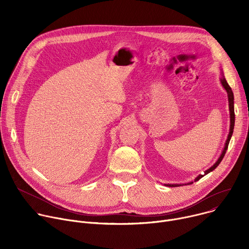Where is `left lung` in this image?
<instances>
[{
  "label": "left lung",
  "instance_id": "obj_1",
  "mask_svg": "<svg viewBox=\"0 0 249 249\" xmlns=\"http://www.w3.org/2000/svg\"><path fill=\"white\" fill-rule=\"evenodd\" d=\"M221 84H222V86L224 87V89L227 90V92H228V97H229V106H230V118H231V125H230V133H229V136H228V139H227V141H226V144H225V148H224V150H223V152H222V155L220 156V158L218 159V160L216 161V163H214V165L213 166H211L209 169H207L205 172H204V175H206V174H208L209 172H211V171H213L214 170L219 164H220V162L222 161V160L224 159V157H225V154H226V152H227V150H228V147H229V143H230V140H231V135H232V132H233V127H234V107H233V93H232V90H231V87L229 86V84L227 83V80L225 79V77H224V75L222 76V78H221ZM204 175H202V174H200V175H198L196 178H195V180L194 181H198L200 178H202V177L204 176ZM191 183H193V182H190V183H188V184H191ZM181 184H165V186H168V187H177V186H180Z\"/></svg>",
  "mask_w": 249,
  "mask_h": 249
}]
</instances>
